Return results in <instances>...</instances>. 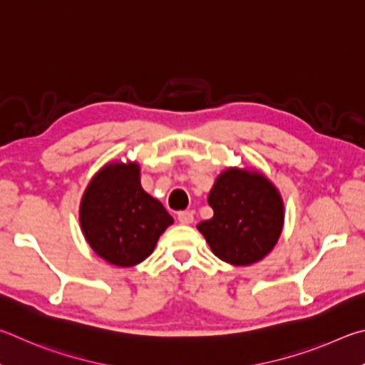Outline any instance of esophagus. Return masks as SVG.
Masks as SVG:
<instances>
[{
    "label": "esophagus",
    "instance_id": "34e87169",
    "mask_svg": "<svg viewBox=\"0 0 365 365\" xmlns=\"http://www.w3.org/2000/svg\"><path fill=\"white\" fill-rule=\"evenodd\" d=\"M178 221L181 222V225H190V222H194V215L192 212H179Z\"/></svg>",
    "mask_w": 365,
    "mask_h": 365
}]
</instances>
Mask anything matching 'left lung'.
I'll return each instance as SVG.
<instances>
[{
  "instance_id": "left-lung-1",
  "label": "left lung",
  "mask_w": 365,
  "mask_h": 365,
  "mask_svg": "<svg viewBox=\"0 0 365 365\" xmlns=\"http://www.w3.org/2000/svg\"><path fill=\"white\" fill-rule=\"evenodd\" d=\"M213 218L197 229L212 252L234 266L263 259L282 234L284 202L276 186L258 171L227 168L208 194Z\"/></svg>"
}]
</instances>
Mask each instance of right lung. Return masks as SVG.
Instances as JSON below:
<instances>
[{"label":"right lung","mask_w":365,"mask_h":365,"mask_svg":"<svg viewBox=\"0 0 365 365\" xmlns=\"http://www.w3.org/2000/svg\"><path fill=\"white\" fill-rule=\"evenodd\" d=\"M139 165L107 163L96 173L80 203V225L89 247L107 263L136 266L153 252L173 218L140 186Z\"/></svg>","instance_id":"add662e5"}]
</instances>
